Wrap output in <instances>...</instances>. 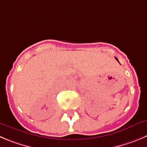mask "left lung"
Segmentation results:
<instances>
[{"mask_svg": "<svg viewBox=\"0 0 147 147\" xmlns=\"http://www.w3.org/2000/svg\"><path fill=\"white\" fill-rule=\"evenodd\" d=\"M115 59H116V60H117V61H118V59H117L116 58V57H115Z\"/></svg>", "mask_w": 147, "mask_h": 147, "instance_id": "1", "label": "left lung"}]
</instances>
